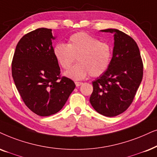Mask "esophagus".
Segmentation results:
<instances>
[{"instance_id": "34e87169", "label": "esophagus", "mask_w": 157, "mask_h": 157, "mask_svg": "<svg viewBox=\"0 0 157 157\" xmlns=\"http://www.w3.org/2000/svg\"><path fill=\"white\" fill-rule=\"evenodd\" d=\"M75 83H76V86L77 87L80 86L81 85L83 84L82 82H78V81H76V82H75Z\"/></svg>"}]
</instances>
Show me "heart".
I'll list each match as a JSON object with an SVG mask.
<instances>
[{"instance_id": "b5f03b06", "label": "heart", "mask_w": 157, "mask_h": 157, "mask_svg": "<svg viewBox=\"0 0 157 157\" xmlns=\"http://www.w3.org/2000/svg\"><path fill=\"white\" fill-rule=\"evenodd\" d=\"M112 48L109 44L84 32L69 36L67 44L58 43L53 48L57 62L63 69H68L76 60L78 63L65 72V76L81 80L90 74L97 77L107 71L110 64Z\"/></svg>"}]
</instances>
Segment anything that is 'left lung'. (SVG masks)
<instances>
[{
  "mask_svg": "<svg viewBox=\"0 0 157 157\" xmlns=\"http://www.w3.org/2000/svg\"><path fill=\"white\" fill-rule=\"evenodd\" d=\"M101 32L114 33L113 58L107 70L92 82L89 101L97 113L115 117L133 102L143 78L144 66L139 48L133 38L118 29Z\"/></svg>",
  "mask_w": 157,
  "mask_h": 157,
  "instance_id": "1",
  "label": "left lung"
}]
</instances>
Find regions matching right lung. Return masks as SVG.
<instances>
[{
	"mask_svg": "<svg viewBox=\"0 0 157 157\" xmlns=\"http://www.w3.org/2000/svg\"><path fill=\"white\" fill-rule=\"evenodd\" d=\"M52 29L39 28L18 42L11 64L12 76L27 107L37 115H54L63 108L76 85L60 76L53 55Z\"/></svg>",
	"mask_w": 157,
	"mask_h": 157,
	"instance_id": "obj_1",
	"label": "right lung"
}]
</instances>
